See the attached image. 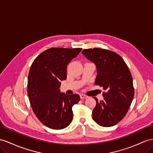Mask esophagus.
Here are the masks:
<instances>
[{"mask_svg":"<svg viewBox=\"0 0 153 153\" xmlns=\"http://www.w3.org/2000/svg\"><path fill=\"white\" fill-rule=\"evenodd\" d=\"M80 97H81V99H86V98H87L88 96L85 95V94H80Z\"/></svg>","mask_w":153,"mask_h":153,"instance_id":"1","label":"esophagus"}]
</instances>
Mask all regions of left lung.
<instances>
[{
    "label": "left lung",
    "mask_w": 153,
    "mask_h": 153,
    "mask_svg": "<svg viewBox=\"0 0 153 153\" xmlns=\"http://www.w3.org/2000/svg\"><path fill=\"white\" fill-rule=\"evenodd\" d=\"M82 53L96 65V85L102 87L103 100L92 111V118L102 127H112L127 113L134 97L132 77L120 55L111 50L94 48L85 49Z\"/></svg>",
    "instance_id": "8db88e82"
}]
</instances>
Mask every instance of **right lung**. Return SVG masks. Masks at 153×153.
<instances>
[{"instance_id":"obj_1","label":"right lung","mask_w":153,"mask_h":153,"mask_svg":"<svg viewBox=\"0 0 153 153\" xmlns=\"http://www.w3.org/2000/svg\"><path fill=\"white\" fill-rule=\"evenodd\" d=\"M81 50L51 48L37 56L31 66L27 86L30 105L39 121L50 128L62 129L72 122V107L80 97L61 93L59 87L67 77V65Z\"/></svg>"}]
</instances>
